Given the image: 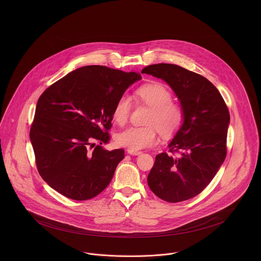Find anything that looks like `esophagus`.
Returning a JSON list of instances; mask_svg holds the SVG:
<instances>
[{
	"mask_svg": "<svg viewBox=\"0 0 261 261\" xmlns=\"http://www.w3.org/2000/svg\"><path fill=\"white\" fill-rule=\"evenodd\" d=\"M127 152L132 155H140L142 153L141 150H134V149H127Z\"/></svg>",
	"mask_w": 261,
	"mask_h": 261,
	"instance_id": "obj_1",
	"label": "esophagus"
}]
</instances>
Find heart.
I'll use <instances>...</instances> for the list:
<instances>
[{"label":"heart","mask_w":261,"mask_h":261,"mask_svg":"<svg viewBox=\"0 0 261 261\" xmlns=\"http://www.w3.org/2000/svg\"><path fill=\"white\" fill-rule=\"evenodd\" d=\"M135 99L150 108L146 119V126H132L115 137V142L121 147L134 150L146 149L159 142L158 130L164 137L175 134L183 122L182 108L172 102V93L161 83H149L141 86L135 92ZM132 111L130 98L119 96L112 109V119L118 125H124Z\"/></svg>","instance_id":"1"}]
</instances>
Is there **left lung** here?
Here are the masks:
<instances>
[{
  "mask_svg": "<svg viewBox=\"0 0 261 261\" xmlns=\"http://www.w3.org/2000/svg\"><path fill=\"white\" fill-rule=\"evenodd\" d=\"M142 73L166 81L180 100L183 123L170 142V152L155 155L149 189L162 200L177 203L199 195L226 158L230 122L218 89L204 76L169 63L152 64Z\"/></svg>",
  "mask_w": 261,
  "mask_h": 261,
  "instance_id": "left-lung-1",
  "label": "left lung"
}]
</instances>
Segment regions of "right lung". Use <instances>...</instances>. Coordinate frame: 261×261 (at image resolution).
I'll use <instances>...</instances> for the list:
<instances>
[{
    "mask_svg": "<svg viewBox=\"0 0 261 261\" xmlns=\"http://www.w3.org/2000/svg\"><path fill=\"white\" fill-rule=\"evenodd\" d=\"M141 79L136 72L88 65L62 77L41 94L30 141L38 172L52 189L83 201L109 186L124 158L123 149L101 146L110 141L112 109Z\"/></svg>",
    "mask_w": 261,
    "mask_h": 261,
    "instance_id": "right-lung-1",
    "label": "right lung"
}]
</instances>
